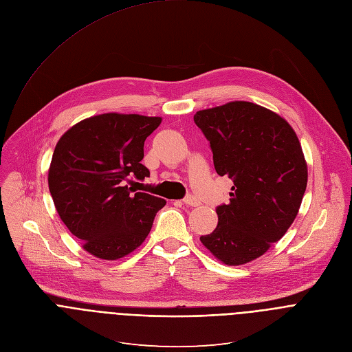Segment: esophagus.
I'll return each instance as SVG.
<instances>
[{"label":"esophagus","mask_w":352,"mask_h":352,"mask_svg":"<svg viewBox=\"0 0 352 352\" xmlns=\"http://www.w3.org/2000/svg\"><path fill=\"white\" fill-rule=\"evenodd\" d=\"M184 204H185L186 206H198L201 202H199V199L195 198L194 195H186V197L184 198Z\"/></svg>","instance_id":"1"}]
</instances>
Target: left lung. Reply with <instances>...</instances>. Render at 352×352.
Segmentation results:
<instances>
[{
	"instance_id": "1",
	"label": "left lung",
	"mask_w": 352,
	"mask_h": 352,
	"mask_svg": "<svg viewBox=\"0 0 352 352\" xmlns=\"http://www.w3.org/2000/svg\"><path fill=\"white\" fill-rule=\"evenodd\" d=\"M214 154L217 173L233 181L218 226L201 236L218 261L239 266L283 238L307 186V164L292 126L250 102H229L194 116Z\"/></svg>"
}]
</instances>
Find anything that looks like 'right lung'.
Returning <instances> with one entry per match:
<instances>
[{"instance_id": "1", "label": "right lung", "mask_w": 352, "mask_h": 352, "mask_svg": "<svg viewBox=\"0 0 352 352\" xmlns=\"http://www.w3.org/2000/svg\"><path fill=\"white\" fill-rule=\"evenodd\" d=\"M160 123L161 117L104 113L70 127L55 147L48 173L55 208L99 259L117 261L135 250L166 205L127 185L133 177H150L142 164L144 142Z\"/></svg>"}]
</instances>
